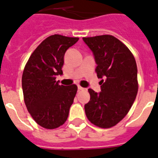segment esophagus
Here are the masks:
<instances>
[{"instance_id": "esophagus-1", "label": "esophagus", "mask_w": 158, "mask_h": 158, "mask_svg": "<svg viewBox=\"0 0 158 158\" xmlns=\"http://www.w3.org/2000/svg\"><path fill=\"white\" fill-rule=\"evenodd\" d=\"M78 89H79V90H85V88H83V87H81V86H78Z\"/></svg>"}]
</instances>
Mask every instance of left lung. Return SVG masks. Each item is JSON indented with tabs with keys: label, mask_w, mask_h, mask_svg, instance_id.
I'll list each match as a JSON object with an SVG mask.
<instances>
[{
	"label": "left lung",
	"mask_w": 158,
	"mask_h": 158,
	"mask_svg": "<svg viewBox=\"0 0 158 158\" xmlns=\"http://www.w3.org/2000/svg\"><path fill=\"white\" fill-rule=\"evenodd\" d=\"M93 52L101 92L88 89L90 101L85 113L90 123L107 129L123 120L130 111L138 90V69L134 55L122 41L111 35L83 37Z\"/></svg>",
	"instance_id": "1"
}]
</instances>
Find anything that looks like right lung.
<instances>
[{
	"label": "right lung",
	"mask_w": 158,
	"mask_h": 158,
	"mask_svg": "<svg viewBox=\"0 0 158 158\" xmlns=\"http://www.w3.org/2000/svg\"><path fill=\"white\" fill-rule=\"evenodd\" d=\"M79 40L55 34L43 40L31 53L22 75L24 103L35 122L52 130L65 123L78 87L59 84L66 51Z\"/></svg>",
	"instance_id": "add662e5"
}]
</instances>
